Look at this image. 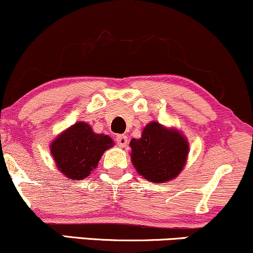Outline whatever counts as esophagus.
Returning a JSON list of instances; mask_svg holds the SVG:
<instances>
[{"mask_svg":"<svg viewBox=\"0 0 253 253\" xmlns=\"http://www.w3.org/2000/svg\"><path fill=\"white\" fill-rule=\"evenodd\" d=\"M115 141H117L118 146H120V147H125V146L127 145V142H128V139H127L126 135L120 134L115 136Z\"/></svg>","mask_w":253,"mask_h":253,"instance_id":"1","label":"esophagus"}]
</instances>
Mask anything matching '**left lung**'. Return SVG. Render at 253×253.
Returning a JSON list of instances; mask_svg holds the SVG:
<instances>
[{
  "mask_svg": "<svg viewBox=\"0 0 253 253\" xmlns=\"http://www.w3.org/2000/svg\"><path fill=\"white\" fill-rule=\"evenodd\" d=\"M132 163L140 175L152 182H166L175 178L186 163L188 144L175 129L151 123L140 139L130 140Z\"/></svg>",
  "mask_w": 253,
  "mask_h": 253,
  "instance_id": "1",
  "label": "left lung"
}]
</instances>
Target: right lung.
<instances>
[{
	"label": "right lung",
	"instance_id": "1",
	"mask_svg": "<svg viewBox=\"0 0 253 253\" xmlns=\"http://www.w3.org/2000/svg\"><path fill=\"white\" fill-rule=\"evenodd\" d=\"M113 145L108 135L95 134L89 125H73L51 144L57 169L68 178L82 180L97 166L102 153Z\"/></svg>",
	"mask_w": 253,
	"mask_h": 253
}]
</instances>
